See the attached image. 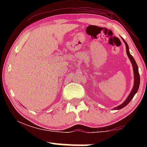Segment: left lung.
I'll list each match as a JSON object with an SVG mask.
<instances>
[{
    "label": "left lung",
    "mask_w": 147,
    "mask_h": 147,
    "mask_svg": "<svg viewBox=\"0 0 147 147\" xmlns=\"http://www.w3.org/2000/svg\"><path fill=\"white\" fill-rule=\"evenodd\" d=\"M123 41L124 42L126 45V54H127V56L129 58L130 61H131V63H132L133 65V73H134V85H133V89L131 90V92H130L129 95L128 96V97L126 98V99L124 101V102L122 103V104H120L119 106H117V107L114 108V110H119V109H122V108L125 107V106L127 105L129 103L131 102V100L133 98L134 95L137 93L138 88H139L140 86V75H139V71H138V67L137 63H136V61H135L134 58L132 57V55L130 54L129 52V45H128L126 42L124 41V39L122 38Z\"/></svg>",
    "instance_id": "8db88e82"
}]
</instances>
